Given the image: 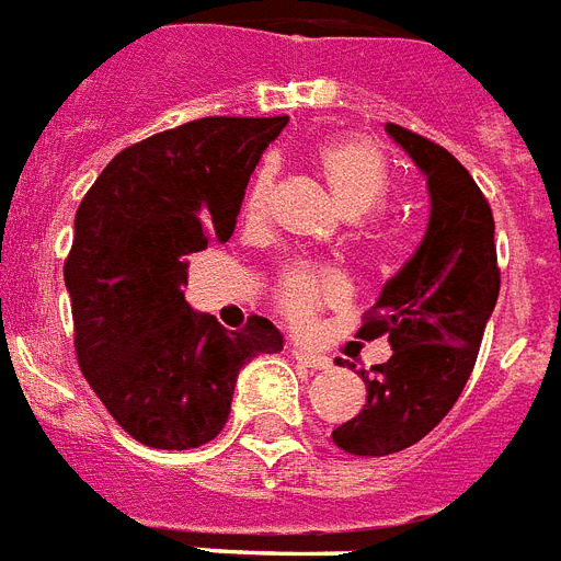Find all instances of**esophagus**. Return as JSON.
<instances>
[{"mask_svg":"<svg viewBox=\"0 0 561 561\" xmlns=\"http://www.w3.org/2000/svg\"><path fill=\"white\" fill-rule=\"evenodd\" d=\"M289 353H293V358L298 362V365L309 367V370H327V367H330V358H327L321 351L307 347V344H293Z\"/></svg>","mask_w":561,"mask_h":561,"instance_id":"34e87169","label":"esophagus"}]
</instances>
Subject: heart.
<instances>
[{
  "instance_id": "1",
  "label": "heart",
  "mask_w": 561,
  "mask_h": 561,
  "mask_svg": "<svg viewBox=\"0 0 561 561\" xmlns=\"http://www.w3.org/2000/svg\"><path fill=\"white\" fill-rule=\"evenodd\" d=\"M321 168L333 187L335 199L351 217L370 214L385 196V168L374 147L362 138H342L321 147ZM275 161H263L254 173L252 185L245 191L243 214L249 222L268 217L272 194H275ZM347 295V280L339 268L321 263H295L280 275L275 289L277 309L295 327H309L316 321L318 309L342 304Z\"/></svg>"
}]
</instances>
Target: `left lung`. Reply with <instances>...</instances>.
<instances>
[{"label": "left lung", "mask_w": 561, "mask_h": 561, "mask_svg": "<svg viewBox=\"0 0 561 561\" xmlns=\"http://www.w3.org/2000/svg\"><path fill=\"white\" fill-rule=\"evenodd\" d=\"M428 185L432 214L414 257L385 284L358 339L388 335L391 358L358 370L367 402L333 432L339 449L382 458L423 440L458 402L499 301L495 219L469 170L446 147L388 124Z\"/></svg>", "instance_id": "8db88e82"}]
</instances>
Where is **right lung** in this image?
<instances>
[{"label":"right lung","instance_id":"right-lung-1","mask_svg":"<svg viewBox=\"0 0 561 561\" xmlns=\"http://www.w3.org/2000/svg\"><path fill=\"white\" fill-rule=\"evenodd\" d=\"M277 118H199L121 150L89 187L62 266L78 365L115 423L150 449H196L231 411L237 374L284 351L268 318L234 333L185 301L187 254L234 234Z\"/></svg>","mask_w":561,"mask_h":561}]
</instances>
